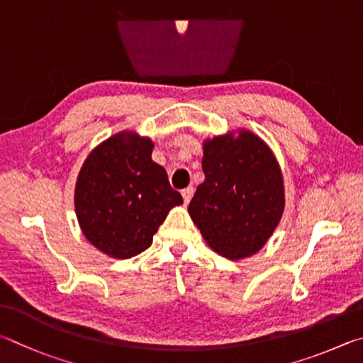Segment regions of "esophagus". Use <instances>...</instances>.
I'll return each instance as SVG.
<instances>
[{
	"label": "esophagus",
	"mask_w": 363,
	"mask_h": 363,
	"mask_svg": "<svg viewBox=\"0 0 363 363\" xmlns=\"http://www.w3.org/2000/svg\"><path fill=\"white\" fill-rule=\"evenodd\" d=\"M193 194H194V188H193V186H188V188L183 189V191H182V196H183V201H185V204H188V202L191 201Z\"/></svg>",
	"instance_id": "1"
}]
</instances>
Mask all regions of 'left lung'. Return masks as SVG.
Masks as SVG:
<instances>
[{
	"label": "left lung",
	"mask_w": 363,
	"mask_h": 363,
	"mask_svg": "<svg viewBox=\"0 0 363 363\" xmlns=\"http://www.w3.org/2000/svg\"><path fill=\"white\" fill-rule=\"evenodd\" d=\"M206 180L188 212L202 238L221 257L242 259L268 242L285 207L284 180L276 156L250 130L204 142Z\"/></svg>",
	"instance_id": "1"
}]
</instances>
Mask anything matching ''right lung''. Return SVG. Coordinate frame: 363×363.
I'll return each mask as SVG.
<instances>
[{
  "label": "right lung",
  "mask_w": 363,
  "mask_h": 363,
  "mask_svg": "<svg viewBox=\"0 0 363 363\" xmlns=\"http://www.w3.org/2000/svg\"><path fill=\"white\" fill-rule=\"evenodd\" d=\"M152 146L148 137L119 132L95 146L79 170L74 208L81 231L111 258L148 249L170 208L183 202L151 159Z\"/></svg>",
  "instance_id": "obj_1"
}]
</instances>
